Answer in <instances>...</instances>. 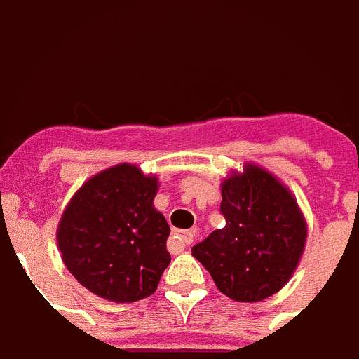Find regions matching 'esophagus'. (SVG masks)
Masks as SVG:
<instances>
[{
  "label": "esophagus",
  "mask_w": 359,
  "mask_h": 359,
  "mask_svg": "<svg viewBox=\"0 0 359 359\" xmlns=\"http://www.w3.org/2000/svg\"><path fill=\"white\" fill-rule=\"evenodd\" d=\"M174 246L177 248H185V246H189V244H192V241H194V231L192 230H180L174 233Z\"/></svg>",
  "instance_id": "34e87169"
}]
</instances>
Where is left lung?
Listing matches in <instances>:
<instances>
[{
  "mask_svg": "<svg viewBox=\"0 0 359 359\" xmlns=\"http://www.w3.org/2000/svg\"><path fill=\"white\" fill-rule=\"evenodd\" d=\"M224 228L192 248L221 293L261 302L286 286L302 257L307 224L297 199L273 174L246 163L221 185Z\"/></svg>",
  "mask_w": 359,
  "mask_h": 359,
  "instance_id": "1",
  "label": "left lung"
}]
</instances>
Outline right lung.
<instances>
[{"mask_svg":"<svg viewBox=\"0 0 359 359\" xmlns=\"http://www.w3.org/2000/svg\"><path fill=\"white\" fill-rule=\"evenodd\" d=\"M156 176L120 163L98 172L75 192L57 228L69 273L111 302L151 297L170 262V228L152 205Z\"/></svg>","mask_w":359,"mask_h":359,"instance_id":"right-lung-1","label":"right lung"}]
</instances>
